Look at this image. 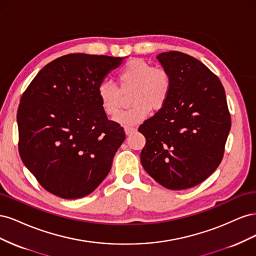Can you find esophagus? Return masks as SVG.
Instances as JSON below:
<instances>
[{
  "instance_id": "34e87169",
  "label": "esophagus",
  "mask_w": 256,
  "mask_h": 256,
  "mask_svg": "<svg viewBox=\"0 0 256 256\" xmlns=\"http://www.w3.org/2000/svg\"><path fill=\"white\" fill-rule=\"evenodd\" d=\"M134 131H136V128H134V127H129V126H126V127H125V134H126L127 136H129V134H134Z\"/></svg>"
}]
</instances>
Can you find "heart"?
Wrapping results in <instances>:
<instances>
[{
  "instance_id": "obj_1",
  "label": "heart",
  "mask_w": 256,
  "mask_h": 256,
  "mask_svg": "<svg viewBox=\"0 0 256 256\" xmlns=\"http://www.w3.org/2000/svg\"><path fill=\"white\" fill-rule=\"evenodd\" d=\"M120 88L110 82H102L97 90L100 106L110 118L118 115L122 109V92L134 88L130 97L132 106L122 113L118 122L122 125H136L150 114L162 109L172 92L173 80L164 67L152 66L142 58L128 60L118 72Z\"/></svg>"
}]
</instances>
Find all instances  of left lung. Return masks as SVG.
<instances>
[{
    "mask_svg": "<svg viewBox=\"0 0 256 256\" xmlns=\"http://www.w3.org/2000/svg\"><path fill=\"white\" fill-rule=\"evenodd\" d=\"M157 58L173 86L166 106L138 127L146 138L141 162L164 187L184 190L204 182L221 164L230 114L220 79L202 62L178 51Z\"/></svg>",
    "mask_w": 256,
    "mask_h": 256,
    "instance_id": "left-lung-1",
    "label": "left lung"
}]
</instances>
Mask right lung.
Instances as JSON below:
<instances>
[{"label":"right lung","instance_id":"1","mask_svg":"<svg viewBox=\"0 0 256 256\" xmlns=\"http://www.w3.org/2000/svg\"><path fill=\"white\" fill-rule=\"evenodd\" d=\"M122 58L72 53L30 83L17 112L18 148L42 187L62 198L90 194L109 174L124 128L110 120L97 90Z\"/></svg>","mask_w":256,"mask_h":256}]
</instances>
